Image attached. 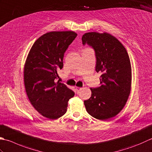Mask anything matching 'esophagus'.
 <instances>
[{
  "instance_id": "obj_1",
  "label": "esophagus",
  "mask_w": 152,
  "mask_h": 152,
  "mask_svg": "<svg viewBox=\"0 0 152 152\" xmlns=\"http://www.w3.org/2000/svg\"><path fill=\"white\" fill-rule=\"evenodd\" d=\"M82 88H79V87H76V91H77V93L78 94H79L80 93V91L82 90Z\"/></svg>"
}]
</instances>
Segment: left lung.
Returning <instances> with one entry per match:
<instances>
[{"mask_svg": "<svg viewBox=\"0 0 152 152\" xmlns=\"http://www.w3.org/2000/svg\"><path fill=\"white\" fill-rule=\"evenodd\" d=\"M95 50L97 72L102 73L99 87L90 88L91 96L84 101L86 111L97 119L107 121L119 113L131 90L132 68L126 49L108 33L88 32L82 37Z\"/></svg>", "mask_w": 152, "mask_h": 152, "instance_id": "obj_1", "label": "left lung"}]
</instances>
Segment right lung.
Masks as SVG:
<instances>
[{
    "instance_id": "add662e5",
    "label": "right lung",
    "mask_w": 152,
    "mask_h": 152,
    "mask_svg": "<svg viewBox=\"0 0 152 152\" xmlns=\"http://www.w3.org/2000/svg\"><path fill=\"white\" fill-rule=\"evenodd\" d=\"M77 36L72 31H50L35 41L26 58L23 78L27 96L35 110L49 119H57L67 111L74 92L56 82L63 67L64 54Z\"/></svg>"
}]
</instances>
